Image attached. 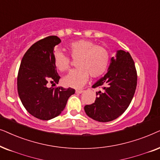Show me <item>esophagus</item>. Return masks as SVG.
Instances as JSON below:
<instances>
[{
  "label": "esophagus",
  "instance_id": "obj_1",
  "mask_svg": "<svg viewBox=\"0 0 160 160\" xmlns=\"http://www.w3.org/2000/svg\"><path fill=\"white\" fill-rule=\"evenodd\" d=\"M82 92H83V91L82 90H76L75 91L76 93H82Z\"/></svg>",
  "mask_w": 160,
  "mask_h": 160
}]
</instances>
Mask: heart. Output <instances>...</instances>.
Returning a JSON list of instances; mask_svg holds the SVG:
<instances>
[{
    "instance_id": "b5f03b06",
    "label": "heart",
    "mask_w": 160,
    "mask_h": 160,
    "mask_svg": "<svg viewBox=\"0 0 160 160\" xmlns=\"http://www.w3.org/2000/svg\"><path fill=\"white\" fill-rule=\"evenodd\" d=\"M67 50L72 58L77 59V69L63 77V86L80 88L87 82L88 74L93 78H99L108 69L110 53L104 47L96 45L89 40L80 39L71 42ZM54 64L59 71H67L70 65L69 57L61 51H57L54 55Z\"/></svg>"
}]
</instances>
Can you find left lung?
Here are the masks:
<instances>
[{
    "label": "left lung",
    "mask_w": 160,
    "mask_h": 160,
    "mask_svg": "<svg viewBox=\"0 0 160 160\" xmlns=\"http://www.w3.org/2000/svg\"><path fill=\"white\" fill-rule=\"evenodd\" d=\"M137 86V72L135 63L128 52L117 50L110 60L108 72L93 85L102 87L103 91L96 93L97 98L84 110L87 116L99 122L116 119L127 109Z\"/></svg>",
    "instance_id": "left-lung-1"
}]
</instances>
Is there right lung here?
Returning a JSON list of instances; mask_svg holds the SVG:
<instances>
[{"instance_id": "obj_1", "label": "right lung", "mask_w": 160, "mask_h": 160, "mask_svg": "<svg viewBox=\"0 0 160 160\" xmlns=\"http://www.w3.org/2000/svg\"><path fill=\"white\" fill-rule=\"evenodd\" d=\"M56 36H50L34 43L21 61L18 75V91L23 106L30 114L50 120L59 116L69 97L75 91L72 88L48 87L58 83L60 76L54 64V48L61 43Z\"/></svg>"}]
</instances>
